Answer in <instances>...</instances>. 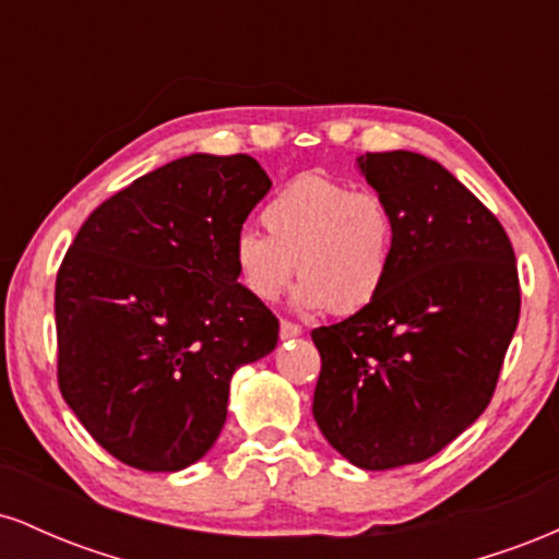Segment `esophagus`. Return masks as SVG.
<instances>
[{
    "label": "esophagus",
    "instance_id": "1",
    "mask_svg": "<svg viewBox=\"0 0 559 559\" xmlns=\"http://www.w3.org/2000/svg\"><path fill=\"white\" fill-rule=\"evenodd\" d=\"M301 336V325L297 323H288V320H281V338H297Z\"/></svg>",
    "mask_w": 559,
    "mask_h": 559
}]
</instances>
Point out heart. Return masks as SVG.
<instances>
[{
  "label": "heart",
  "instance_id": "obj_1",
  "mask_svg": "<svg viewBox=\"0 0 559 559\" xmlns=\"http://www.w3.org/2000/svg\"><path fill=\"white\" fill-rule=\"evenodd\" d=\"M265 233L243 228L230 260L243 292L275 301L297 265L292 305L355 316L381 297L394 260L396 223L378 191L305 173L281 186L260 213Z\"/></svg>",
  "mask_w": 559,
  "mask_h": 559
}]
</instances>
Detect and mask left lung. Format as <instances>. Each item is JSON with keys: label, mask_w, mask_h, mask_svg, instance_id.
Segmentation results:
<instances>
[{"label": "left lung", "mask_w": 559, "mask_h": 559, "mask_svg": "<svg viewBox=\"0 0 559 559\" xmlns=\"http://www.w3.org/2000/svg\"><path fill=\"white\" fill-rule=\"evenodd\" d=\"M357 168L389 202L394 260L381 297L312 331V415L352 465L423 463L489 407L521 316L502 223L436 159L368 152Z\"/></svg>", "instance_id": "left-lung-1"}]
</instances>
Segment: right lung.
<instances>
[{"label":"right lung","instance_id":"add662e5","mask_svg":"<svg viewBox=\"0 0 559 559\" xmlns=\"http://www.w3.org/2000/svg\"><path fill=\"white\" fill-rule=\"evenodd\" d=\"M271 178L249 155H189L86 217L57 273V381L99 447L146 473L210 452L230 376L271 355L278 320L230 260Z\"/></svg>","mask_w":559,"mask_h":559}]
</instances>
